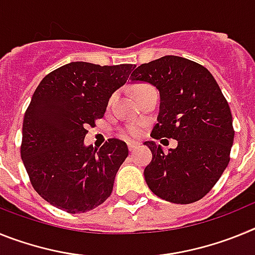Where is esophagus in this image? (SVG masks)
Here are the masks:
<instances>
[{
  "label": "esophagus",
  "instance_id": "esophagus-1",
  "mask_svg": "<svg viewBox=\"0 0 255 255\" xmlns=\"http://www.w3.org/2000/svg\"><path fill=\"white\" fill-rule=\"evenodd\" d=\"M139 145H140V143H138V141H128V147H129L130 152H132L134 149H136Z\"/></svg>",
  "mask_w": 255,
  "mask_h": 255
}]
</instances>
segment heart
Listing matches in <instances>:
<instances>
[{
	"instance_id": "b5f03b06",
	"label": "heart",
	"mask_w": 255,
	"mask_h": 255,
	"mask_svg": "<svg viewBox=\"0 0 255 255\" xmlns=\"http://www.w3.org/2000/svg\"><path fill=\"white\" fill-rule=\"evenodd\" d=\"M112 101H114V97H112L110 102H112ZM126 132H128L130 136H140L141 132H143V129H141L140 125H130L129 128L126 129Z\"/></svg>"
}]
</instances>
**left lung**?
Here are the masks:
<instances>
[{
  "label": "left lung",
  "instance_id": "8db88e82",
  "mask_svg": "<svg viewBox=\"0 0 255 255\" xmlns=\"http://www.w3.org/2000/svg\"><path fill=\"white\" fill-rule=\"evenodd\" d=\"M131 83H149L159 91L153 139L172 138L176 148L163 152L145 141L152 161L144 168L148 188L176 204L194 203L208 194L230 162L234 143L229 103L208 70L179 56H163L132 71Z\"/></svg>",
  "mask_w": 255,
  "mask_h": 255
}]
</instances>
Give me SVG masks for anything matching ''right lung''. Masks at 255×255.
<instances>
[{"label": "right lung", "mask_w": 255, "mask_h": 255, "mask_svg": "<svg viewBox=\"0 0 255 255\" xmlns=\"http://www.w3.org/2000/svg\"><path fill=\"white\" fill-rule=\"evenodd\" d=\"M134 67L70 62L35 89L24 115L20 153L34 190L56 208L84 213L111 195L128 145L114 138L96 149L84 138Z\"/></svg>", "instance_id": "add662e5"}]
</instances>
